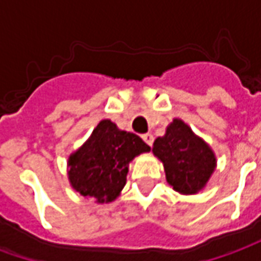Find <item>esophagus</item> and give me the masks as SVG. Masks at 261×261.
Segmentation results:
<instances>
[{
  "instance_id": "1",
  "label": "esophagus",
  "mask_w": 261,
  "mask_h": 261,
  "mask_svg": "<svg viewBox=\"0 0 261 261\" xmlns=\"http://www.w3.org/2000/svg\"><path fill=\"white\" fill-rule=\"evenodd\" d=\"M142 140L147 142L149 147H152V144H153L152 134H144V136H142Z\"/></svg>"
}]
</instances>
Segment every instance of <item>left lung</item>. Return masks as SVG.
Returning a JSON list of instances; mask_svg holds the SVG:
<instances>
[{
	"label": "left lung",
	"mask_w": 261,
	"mask_h": 261,
	"mask_svg": "<svg viewBox=\"0 0 261 261\" xmlns=\"http://www.w3.org/2000/svg\"><path fill=\"white\" fill-rule=\"evenodd\" d=\"M152 152L164 162L168 183L183 194L201 190L215 169L211 148L179 119L170 123L164 137L155 140Z\"/></svg>",
	"instance_id": "1"
}]
</instances>
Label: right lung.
Here are the masks:
<instances>
[{
  "label": "right lung",
  "mask_w": 261,
  "mask_h": 261,
  "mask_svg": "<svg viewBox=\"0 0 261 261\" xmlns=\"http://www.w3.org/2000/svg\"><path fill=\"white\" fill-rule=\"evenodd\" d=\"M149 147L134 133L102 120L91 138L68 159V177L81 196L97 202L113 201L125 185L128 164Z\"/></svg>",
  "instance_id": "right-lung-1"
}]
</instances>
